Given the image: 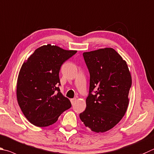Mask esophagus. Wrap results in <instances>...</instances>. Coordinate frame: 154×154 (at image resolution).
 Masks as SVG:
<instances>
[{"mask_svg":"<svg viewBox=\"0 0 154 154\" xmlns=\"http://www.w3.org/2000/svg\"><path fill=\"white\" fill-rule=\"evenodd\" d=\"M76 102V98H72V99H71V102L72 104H74L75 102Z\"/></svg>","mask_w":154,"mask_h":154,"instance_id":"34e87169","label":"esophagus"}]
</instances>
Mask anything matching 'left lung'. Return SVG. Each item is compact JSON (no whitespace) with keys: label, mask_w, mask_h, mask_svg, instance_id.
<instances>
[{"label":"left lung","mask_w":154,"mask_h":154,"mask_svg":"<svg viewBox=\"0 0 154 154\" xmlns=\"http://www.w3.org/2000/svg\"><path fill=\"white\" fill-rule=\"evenodd\" d=\"M83 56L90 80L86 108L79 117L92 131L104 133L118 124L127 111L131 76L126 61L113 48Z\"/></svg>","instance_id":"8db88e82"}]
</instances>
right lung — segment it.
Listing matches in <instances>:
<instances>
[{
    "label": "right lung",
    "instance_id": "right-lung-1",
    "mask_svg": "<svg viewBox=\"0 0 154 154\" xmlns=\"http://www.w3.org/2000/svg\"><path fill=\"white\" fill-rule=\"evenodd\" d=\"M76 50H65L50 44L36 49L19 71L17 97L22 112L33 125L55 123L71 103L60 91V66Z\"/></svg>",
    "mask_w": 154,
    "mask_h": 154
}]
</instances>
